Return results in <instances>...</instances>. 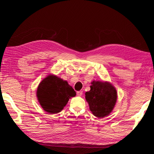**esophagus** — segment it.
Returning a JSON list of instances; mask_svg holds the SVG:
<instances>
[{"instance_id":"34e87169","label":"esophagus","mask_w":154,"mask_h":154,"mask_svg":"<svg viewBox=\"0 0 154 154\" xmlns=\"http://www.w3.org/2000/svg\"><path fill=\"white\" fill-rule=\"evenodd\" d=\"M82 94H83V91H78V92H77V95H78V96H82Z\"/></svg>"}]
</instances>
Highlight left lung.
Returning a JSON list of instances; mask_svg holds the SVG:
<instances>
[{
  "label": "left lung",
  "mask_w": 154,
  "mask_h": 154,
  "mask_svg": "<svg viewBox=\"0 0 154 154\" xmlns=\"http://www.w3.org/2000/svg\"><path fill=\"white\" fill-rule=\"evenodd\" d=\"M91 90L85 92L90 110L96 117L103 118L113 110L118 98L117 91L109 82L92 81Z\"/></svg>",
  "instance_id": "obj_1"
}]
</instances>
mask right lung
<instances>
[{"mask_svg": "<svg viewBox=\"0 0 154 154\" xmlns=\"http://www.w3.org/2000/svg\"><path fill=\"white\" fill-rule=\"evenodd\" d=\"M76 93L68 82L54 74H49L39 83L36 97L43 109L50 114L61 112L70 98Z\"/></svg>", "mask_w": 154, "mask_h": 154, "instance_id": "1", "label": "right lung"}]
</instances>
